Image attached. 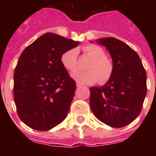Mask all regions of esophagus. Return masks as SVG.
<instances>
[{
	"label": "esophagus",
	"instance_id": "34e87169",
	"mask_svg": "<svg viewBox=\"0 0 156 156\" xmlns=\"http://www.w3.org/2000/svg\"><path fill=\"white\" fill-rule=\"evenodd\" d=\"M76 86H77V87H78V88L83 87V85H82V84H80V83H77Z\"/></svg>",
	"mask_w": 156,
	"mask_h": 156
}]
</instances>
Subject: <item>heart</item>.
I'll return each mask as SVG.
<instances>
[{"label":"heart","instance_id":"b5f03b06","mask_svg":"<svg viewBox=\"0 0 156 156\" xmlns=\"http://www.w3.org/2000/svg\"><path fill=\"white\" fill-rule=\"evenodd\" d=\"M83 52L90 59L87 66V71L76 70L72 73V78L77 83L85 85L93 84L100 81L104 84L112 78L114 66L111 59L106 56L102 48L96 44H87L83 47ZM76 49H70L64 52L61 56V63L69 71H73L77 68Z\"/></svg>","mask_w":156,"mask_h":156}]
</instances>
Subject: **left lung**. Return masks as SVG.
<instances>
[{
    "instance_id": "left-lung-1",
    "label": "left lung",
    "mask_w": 156,
    "mask_h": 156,
    "mask_svg": "<svg viewBox=\"0 0 156 156\" xmlns=\"http://www.w3.org/2000/svg\"><path fill=\"white\" fill-rule=\"evenodd\" d=\"M112 59L113 73L103 87L90 88V105L103 123L120 128L140 114L147 95V73L138 53L112 37L99 39Z\"/></svg>"
}]
</instances>
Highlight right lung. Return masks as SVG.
Masks as SVG:
<instances>
[{"label":"right lung","instance_id":"1","mask_svg":"<svg viewBox=\"0 0 156 156\" xmlns=\"http://www.w3.org/2000/svg\"><path fill=\"white\" fill-rule=\"evenodd\" d=\"M78 44L48 32L21 54L13 74V99L19 118L31 129L49 130L66 119L76 83L61 56Z\"/></svg>","mask_w":156,"mask_h":156}]
</instances>
